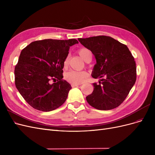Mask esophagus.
I'll return each mask as SVG.
<instances>
[{"label":"esophagus","mask_w":155,"mask_h":155,"mask_svg":"<svg viewBox=\"0 0 155 155\" xmlns=\"http://www.w3.org/2000/svg\"><path fill=\"white\" fill-rule=\"evenodd\" d=\"M79 85H80V84H74V83H72V84H71V86H72V87H78V86H79Z\"/></svg>","instance_id":"34e87169"}]
</instances>
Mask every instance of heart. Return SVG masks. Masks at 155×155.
I'll return each mask as SVG.
<instances>
[{"mask_svg":"<svg viewBox=\"0 0 155 155\" xmlns=\"http://www.w3.org/2000/svg\"><path fill=\"white\" fill-rule=\"evenodd\" d=\"M78 54L79 56L87 61L88 55L91 54V51L86 48H81L78 50ZM68 64V59H66L64 61V67H66ZM88 77V73L87 71H75L70 70L64 75V78L67 81L74 84H81L85 81Z\"/></svg>","mask_w":155,"mask_h":155,"instance_id":"heart-1","label":"heart"}]
</instances>
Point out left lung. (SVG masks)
Returning a JSON list of instances; mask_svg holds the SVG:
<instances>
[{
    "label": "left lung",
    "mask_w": 155,
    "mask_h": 155,
    "mask_svg": "<svg viewBox=\"0 0 155 155\" xmlns=\"http://www.w3.org/2000/svg\"><path fill=\"white\" fill-rule=\"evenodd\" d=\"M96 59L92 77L94 91L86 97L88 104L98 110L113 109L122 104L137 79V67L127 46L109 36L79 38ZM103 77H105L104 79Z\"/></svg>",
    "instance_id": "1"
}]
</instances>
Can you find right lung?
<instances>
[{
    "label": "right lung",
    "instance_id": "add662e5",
    "mask_svg": "<svg viewBox=\"0 0 155 155\" xmlns=\"http://www.w3.org/2000/svg\"><path fill=\"white\" fill-rule=\"evenodd\" d=\"M76 39H44L22 50L15 67V83L23 98L41 111L54 110L66 101L71 85L63 78L64 61ZM51 80L58 81L50 84Z\"/></svg>",
    "mask_w": 155,
    "mask_h": 155
}]
</instances>
